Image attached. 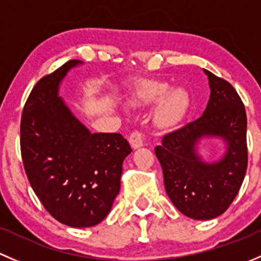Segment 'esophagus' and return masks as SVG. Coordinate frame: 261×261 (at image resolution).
<instances>
[{"instance_id": "34e87169", "label": "esophagus", "mask_w": 261, "mask_h": 261, "mask_svg": "<svg viewBox=\"0 0 261 261\" xmlns=\"http://www.w3.org/2000/svg\"><path fill=\"white\" fill-rule=\"evenodd\" d=\"M144 142V133L142 130H134L132 132L129 136V143L133 148H139L143 146Z\"/></svg>"}]
</instances>
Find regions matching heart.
<instances>
[{"mask_svg": "<svg viewBox=\"0 0 261 261\" xmlns=\"http://www.w3.org/2000/svg\"><path fill=\"white\" fill-rule=\"evenodd\" d=\"M170 85L160 82H148L142 85L136 93V98L141 101H154L163 98L158 109V120L162 124H172L181 119L189 107V95L178 88L170 91Z\"/></svg>", "mask_w": 261, "mask_h": 261, "instance_id": "obj_1", "label": "heart"}]
</instances>
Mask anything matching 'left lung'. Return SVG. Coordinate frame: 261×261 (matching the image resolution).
<instances>
[{"label":"left lung","mask_w":261,"mask_h":261,"mask_svg":"<svg viewBox=\"0 0 261 261\" xmlns=\"http://www.w3.org/2000/svg\"><path fill=\"white\" fill-rule=\"evenodd\" d=\"M211 95L205 112L193 122L162 137L154 148L173 205L195 220L224 214L238 195L248 168L246 112L243 100L227 80L205 70ZM202 135H220L228 152L217 164L206 165L194 153Z\"/></svg>","instance_id":"1"}]
</instances>
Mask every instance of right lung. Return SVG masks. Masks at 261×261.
I'll use <instances>...</instances> for the list:
<instances>
[{
	"label": "right lung",
	"mask_w": 261,
	"mask_h": 261,
	"mask_svg": "<svg viewBox=\"0 0 261 261\" xmlns=\"http://www.w3.org/2000/svg\"><path fill=\"white\" fill-rule=\"evenodd\" d=\"M79 63L66 61L36 83L21 115L20 148L46 211L68 226L89 227L111 211L132 149L119 133L91 134L58 96L59 83Z\"/></svg>",
	"instance_id": "obj_1"
}]
</instances>
